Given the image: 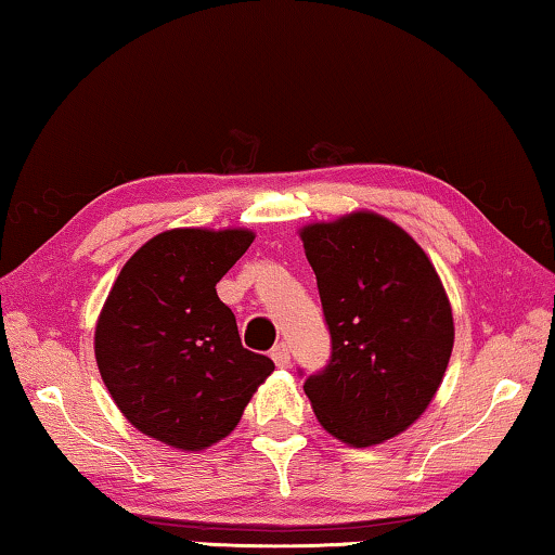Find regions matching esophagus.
<instances>
[{
    "instance_id": "obj_1",
    "label": "esophagus",
    "mask_w": 555,
    "mask_h": 555,
    "mask_svg": "<svg viewBox=\"0 0 555 555\" xmlns=\"http://www.w3.org/2000/svg\"><path fill=\"white\" fill-rule=\"evenodd\" d=\"M270 357L275 360L278 366H287L289 364V347L285 343H278L270 349Z\"/></svg>"
}]
</instances>
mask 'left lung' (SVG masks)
Masks as SVG:
<instances>
[{
    "mask_svg": "<svg viewBox=\"0 0 555 555\" xmlns=\"http://www.w3.org/2000/svg\"><path fill=\"white\" fill-rule=\"evenodd\" d=\"M300 237L332 345L305 395L332 437L379 444L420 420L441 385L454 347L447 293L420 245L377 212L307 225Z\"/></svg>",
    "mask_w": 555,
    "mask_h": 555,
    "instance_id": "1",
    "label": "left lung"
}]
</instances>
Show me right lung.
Instances as JSON below:
<instances>
[{
	"label": "right lung",
	"mask_w": 555,
	"mask_h": 555,
	"mask_svg": "<svg viewBox=\"0 0 555 555\" xmlns=\"http://www.w3.org/2000/svg\"><path fill=\"white\" fill-rule=\"evenodd\" d=\"M250 230H166L118 272L96 325L101 379L126 420L168 447L198 451L241 422L275 370L237 335L216 293Z\"/></svg>",
	"instance_id": "1"
}]
</instances>
